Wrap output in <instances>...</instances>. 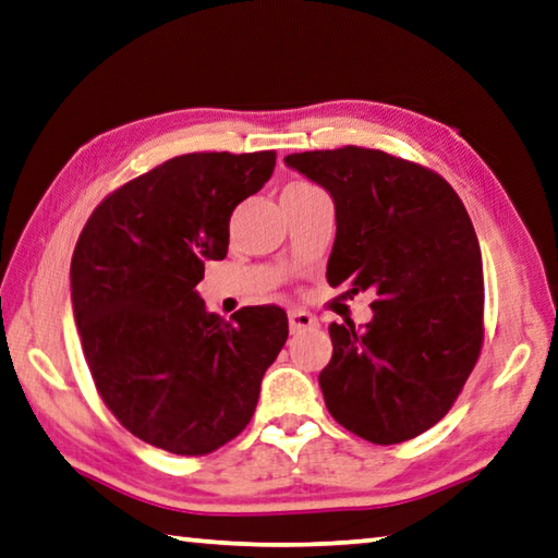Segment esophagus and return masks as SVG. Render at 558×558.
I'll return each instance as SVG.
<instances>
[{
  "label": "esophagus",
  "instance_id": "esophagus-1",
  "mask_svg": "<svg viewBox=\"0 0 558 558\" xmlns=\"http://www.w3.org/2000/svg\"><path fill=\"white\" fill-rule=\"evenodd\" d=\"M288 319H290V331H292V333L314 329V327H317V324H319L317 317H314V314H310V312H305V310H290Z\"/></svg>",
  "mask_w": 558,
  "mask_h": 558
}]
</instances>
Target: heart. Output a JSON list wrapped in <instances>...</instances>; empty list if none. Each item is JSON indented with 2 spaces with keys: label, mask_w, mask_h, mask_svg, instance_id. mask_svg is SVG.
<instances>
[{
  "label": "heart",
  "mask_w": 558,
  "mask_h": 558,
  "mask_svg": "<svg viewBox=\"0 0 558 558\" xmlns=\"http://www.w3.org/2000/svg\"><path fill=\"white\" fill-rule=\"evenodd\" d=\"M310 185H302V182H295V185H288L286 190H307Z\"/></svg>",
  "instance_id": "b5f03b06"
}]
</instances>
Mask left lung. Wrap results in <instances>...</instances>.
Listing matches in <instances>:
<instances>
[{"instance_id":"1","label":"left lung","mask_w":558,"mask_h":558,"mask_svg":"<svg viewBox=\"0 0 558 558\" xmlns=\"http://www.w3.org/2000/svg\"><path fill=\"white\" fill-rule=\"evenodd\" d=\"M333 199L331 288L373 292L368 324L329 327L327 410L373 444H400L451 410L483 343V260L447 180L410 160L343 146L286 156Z\"/></svg>"}]
</instances>
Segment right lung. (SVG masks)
<instances>
[{"label":"right lung","instance_id":"1","mask_svg":"<svg viewBox=\"0 0 558 558\" xmlns=\"http://www.w3.org/2000/svg\"><path fill=\"white\" fill-rule=\"evenodd\" d=\"M276 154H187L99 205L70 263V300L89 373L114 417L150 447L202 456L234 439L288 341V314H209L195 290L229 248V219Z\"/></svg>","mask_w":558,"mask_h":558}]
</instances>
